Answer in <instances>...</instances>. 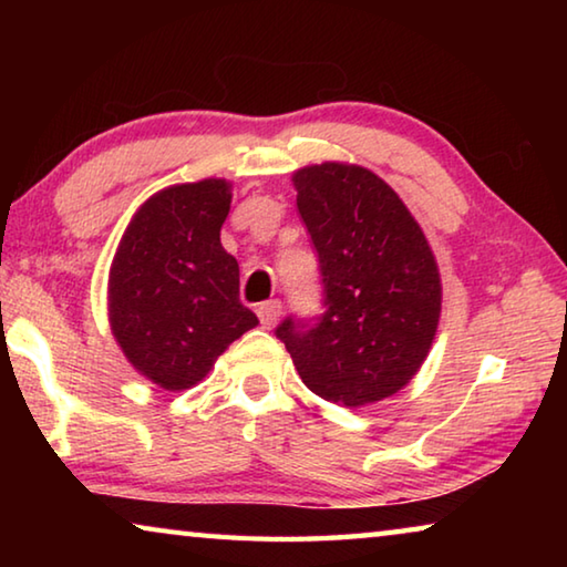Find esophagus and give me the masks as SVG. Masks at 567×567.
Here are the masks:
<instances>
[{
    "label": "esophagus",
    "mask_w": 567,
    "mask_h": 567,
    "mask_svg": "<svg viewBox=\"0 0 567 567\" xmlns=\"http://www.w3.org/2000/svg\"><path fill=\"white\" fill-rule=\"evenodd\" d=\"M280 315H282V302L280 300H267V302L257 307V318H260L262 328H267V330L275 328L277 320H280Z\"/></svg>",
    "instance_id": "esophagus-1"
}]
</instances>
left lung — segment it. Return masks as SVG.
Here are the masks:
<instances>
[{"mask_svg": "<svg viewBox=\"0 0 567 567\" xmlns=\"http://www.w3.org/2000/svg\"><path fill=\"white\" fill-rule=\"evenodd\" d=\"M292 185L328 310L310 330L285 320L277 338L322 400L362 408L392 398L417 375L443 312L433 247L398 192L368 167L307 165Z\"/></svg>", "mask_w": 567, "mask_h": 567, "instance_id": "left-lung-1", "label": "left lung"}]
</instances>
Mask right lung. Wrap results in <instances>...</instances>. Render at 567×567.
<instances>
[{
    "label": "right lung",
    "instance_id": "add662e5",
    "mask_svg": "<svg viewBox=\"0 0 567 567\" xmlns=\"http://www.w3.org/2000/svg\"><path fill=\"white\" fill-rule=\"evenodd\" d=\"M233 182L207 177L159 189L140 205L114 252L110 330L157 388L182 392L260 324L239 302V265L219 243Z\"/></svg>",
    "mask_w": 567,
    "mask_h": 567
}]
</instances>
